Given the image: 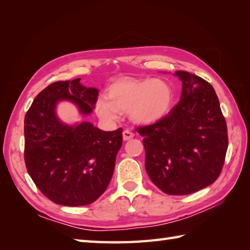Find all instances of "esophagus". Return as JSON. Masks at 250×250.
I'll list each match as a JSON object with an SVG mask.
<instances>
[{
  "label": "esophagus",
  "mask_w": 250,
  "mask_h": 250,
  "mask_svg": "<svg viewBox=\"0 0 250 250\" xmlns=\"http://www.w3.org/2000/svg\"><path fill=\"white\" fill-rule=\"evenodd\" d=\"M131 138H134V132H131V131L128 130V129H126V130L123 131V139H124L125 141L130 140Z\"/></svg>",
  "instance_id": "34e87169"
}]
</instances>
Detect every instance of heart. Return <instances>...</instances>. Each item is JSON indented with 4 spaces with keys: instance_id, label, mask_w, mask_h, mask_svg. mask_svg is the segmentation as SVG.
I'll use <instances>...</instances> for the list:
<instances>
[{
    "instance_id": "obj_1",
    "label": "heart",
    "mask_w": 250,
    "mask_h": 250,
    "mask_svg": "<svg viewBox=\"0 0 250 250\" xmlns=\"http://www.w3.org/2000/svg\"><path fill=\"white\" fill-rule=\"evenodd\" d=\"M174 92L164 79L124 78L109 87V97L99 96L95 111L99 119L112 124L127 112L132 122L141 125L154 124L170 111Z\"/></svg>"
}]
</instances>
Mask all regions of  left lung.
I'll use <instances>...</instances> for the list:
<instances>
[{
    "instance_id": "8db88e82",
    "label": "left lung",
    "mask_w": 250,
    "mask_h": 250,
    "mask_svg": "<svg viewBox=\"0 0 250 250\" xmlns=\"http://www.w3.org/2000/svg\"><path fill=\"white\" fill-rule=\"evenodd\" d=\"M181 99L156 123L138 127L149 179L168 195L196 192L217 180L228 148V130L218 97L208 81L175 71Z\"/></svg>"
}]
</instances>
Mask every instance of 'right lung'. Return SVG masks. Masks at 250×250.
<instances>
[{
	"instance_id": "add662e5",
	"label": "right lung",
	"mask_w": 250,
	"mask_h": 250,
	"mask_svg": "<svg viewBox=\"0 0 250 250\" xmlns=\"http://www.w3.org/2000/svg\"><path fill=\"white\" fill-rule=\"evenodd\" d=\"M80 78L58 81L35 97L24 118V160L27 172L49 200L65 207L91 204L107 189L123 129L104 131L90 122L63 123L60 102L75 104L82 115L95 108L98 90Z\"/></svg>"
}]
</instances>
